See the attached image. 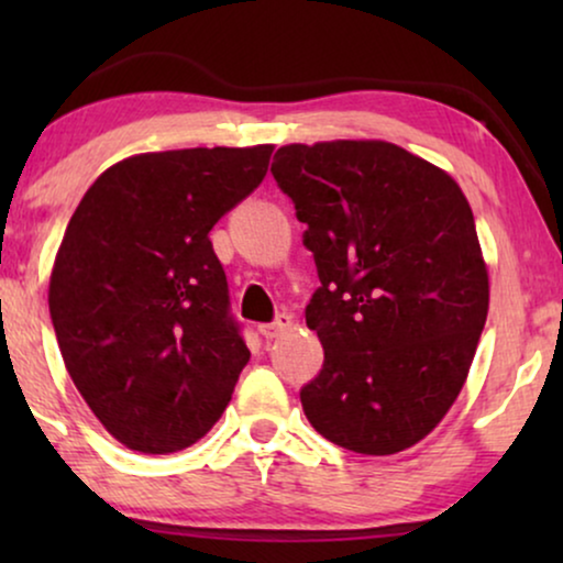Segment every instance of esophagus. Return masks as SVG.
<instances>
[{"instance_id":"obj_1","label":"esophagus","mask_w":563,"mask_h":563,"mask_svg":"<svg viewBox=\"0 0 563 563\" xmlns=\"http://www.w3.org/2000/svg\"><path fill=\"white\" fill-rule=\"evenodd\" d=\"M258 330H261V335H264V338H279L282 333L291 330V318L287 312H282L274 322H266V325H261Z\"/></svg>"}]
</instances>
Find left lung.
<instances>
[{
    "mask_svg": "<svg viewBox=\"0 0 563 563\" xmlns=\"http://www.w3.org/2000/svg\"><path fill=\"white\" fill-rule=\"evenodd\" d=\"M272 174L305 222L325 351L299 391L330 443L389 456L445 418L487 322L489 274L451 174L387 141L291 143Z\"/></svg>",
    "mask_w": 563,
    "mask_h": 563,
    "instance_id": "left-lung-1",
    "label": "left lung"
}]
</instances>
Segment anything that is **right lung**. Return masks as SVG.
Listing matches in <instances>:
<instances>
[{"label": "right lung", "instance_id": "obj_1", "mask_svg": "<svg viewBox=\"0 0 563 563\" xmlns=\"http://www.w3.org/2000/svg\"><path fill=\"white\" fill-rule=\"evenodd\" d=\"M274 145L137 153L68 220L48 307L84 402L130 451L176 453L220 420L251 351L210 230L264 181Z\"/></svg>", "mask_w": 563, "mask_h": 563}]
</instances>
